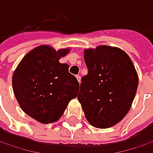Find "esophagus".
<instances>
[{
	"label": "esophagus",
	"mask_w": 153,
	"mask_h": 153,
	"mask_svg": "<svg viewBox=\"0 0 153 153\" xmlns=\"http://www.w3.org/2000/svg\"><path fill=\"white\" fill-rule=\"evenodd\" d=\"M76 78H77V79H78V81L80 83V79H81V78H80V75H76Z\"/></svg>",
	"instance_id": "esophagus-1"
}]
</instances>
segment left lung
I'll return each mask as SVG.
<instances>
[{
  "instance_id": "1",
  "label": "left lung",
  "mask_w": 153,
  "mask_h": 153,
  "mask_svg": "<svg viewBox=\"0 0 153 153\" xmlns=\"http://www.w3.org/2000/svg\"><path fill=\"white\" fill-rule=\"evenodd\" d=\"M88 74L82 77L78 100L93 127L108 128L129 111L139 79L130 57L123 50L106 45L85 50Z\"/></svg>"
}]
</instances>
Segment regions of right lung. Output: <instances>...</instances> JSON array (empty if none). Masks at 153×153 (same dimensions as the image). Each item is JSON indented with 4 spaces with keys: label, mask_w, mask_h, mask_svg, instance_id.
<instances>
[{
    "label": "right lung",
    "mask_w": 153,
    "mask_h": 153,
    "mask_svg": "<svg viewBox=\"0 0 153 153\" xmlns=\"http://www.w3.org/2000/svg\"><path fill=\"white\" fill-rule=\"evenodd\" d=\"M69 49L55 50L41 45L30 50L13 75V89L25 114L44 124L55 123L63 115L71 99L77 97L79 84L60 63Z\"/></svg>",
    "instance_id": "1"
}]
</instances>
